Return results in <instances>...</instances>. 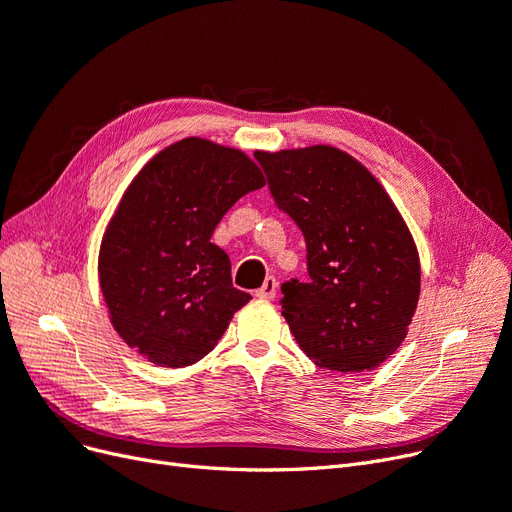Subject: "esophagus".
Here are the masks:
<instances>
[{"instance_id":"esophagus-1","label":"esophagus","mask_w":512,"mask_h":512,"mask_svg":"<svg viewBox=\"0 0 512 512\" xmlns=\"http://www.w3.org/2000/svg\"><path fill=\"white\" fill-rule=\"evenodd\" d=\"M276 287H278L276 278H274V276H268V278H266V282H263V285L255 291V295H257L259 299H274V295H276Z\"/></svg>"}]
</instances>
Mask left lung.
Returning a JSON list of instances; mask_svg holds the SVG:
<instances>
[{
    "label": "left lung",
    "instance_id": "1",
    "mask_svg": "<svg viewBox=\"0 0 512 512\" xmlns=\"http://www.w3.org/2000/svg\"><path fill=\"white\" fill-rule=\"evenodd\" d=\"M276 204L308 244L310 282H282V316L314 365L363 373L407 337L420 255L371 170L333 145L257 151Z\"/></svg>",
    "mask_w": 512,
    "mask_h": 512
}]
</instances>
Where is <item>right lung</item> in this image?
I'll use <instances>...</instances> for the list:
<instances>
[{
  "instance_id": "add662e5",
  "label": "right lung",
  "mask_w": 512,
  "mask_h": 512,
  "mask_svg": "<svg viewBox=\"0 0 512 512\" xmlns=\"http://www.w3.org/2000/svg\"><path fill=\"white\" fill-rule=\"evenodd\" d=\"M263 185L242 149L185 137L124 189L101 240L99 285L111 327L149 363H198L251 301L211 236L238 198Z\"/></svg>"
}]
</instances>
